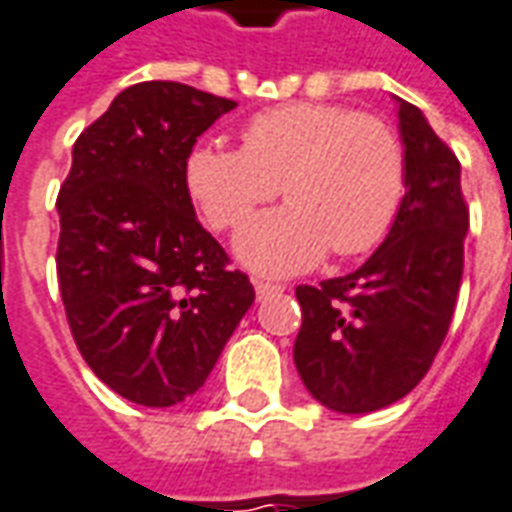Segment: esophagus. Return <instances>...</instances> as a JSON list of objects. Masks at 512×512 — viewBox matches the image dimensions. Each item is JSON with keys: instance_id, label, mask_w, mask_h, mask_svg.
Returning <instances> with one entry per match:
<instances>
[{"instance_id": "1", "label": "esophagus", "mask_w": 512, "mask_h": 512, "mask_svg": "<svg viewBox=\"0 0 512 512\" xmlns=\"http://www.w3.org/2000/svg\"><path fill=\"white\" fill-rule=\"evenodd\" d=\"M253 289H256V297H259V300H267L270 294L283 292L281 283H270V281H253Z\"/></svg>"}]
</instances>
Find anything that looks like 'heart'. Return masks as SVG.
<instances>
[{
	"label": "heart",
	"mask_w": 512,
	"mask_h": 512,
	"mask_svg": "<svg viewBox=\"0 0 512 512\" xmlns=\"http://www.w3.org/2000/svg\"><path fill=\"white\" fill-rule=\"evenodd\" d=\"M190 196L215 229H237L278 196L286 207L253 218L234 240L242 264L264 275L311 270L374 251L406 193V149L390 122L341 103H286L253 114L242 147L215 141L185 160Z\"/></svg>",
	"instance_id": "b5f03b06"
}]
</instances>
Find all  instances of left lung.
Instances as JSON below:
<instances>
[{
    "label": "left lung",
    "mask_w": 512,
    "mask_h": 512,
    "mask_svg": "<svg viewBox=\"0 0 512 512\" xmlns=\"http://www.w3.org/2000/svg\"><path fill=\"white\" fill-rule=\"evenodd\" d=\"M395 103L406 193L393 229L360 270L297 286L294 365L308 393L341 414L376 412L412 393L445 341L464 272L461 163L420 108Z\"/></svg>",
    "instance_id": "8db88e82"
}]
</instances>
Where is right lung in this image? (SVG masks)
<instances>
[{
	"mask_svg": "<svg viewBox=\"0 0 512 512\" xmlns=\"http://www.w3.org/2000/svg\"><path fill=\"white\" fill-rule=\"evenodd\" d=\"M234 106L144 81L73 144L57 199L59 292L81 357L133 404L196 393L256 297L199 223L185 182L196 138Z\"/></svg>",
	"mask_w": 512,
	"mask_h": 512,
	"instance_id": "1",
	"label": "right lung"
}]
</instances>
